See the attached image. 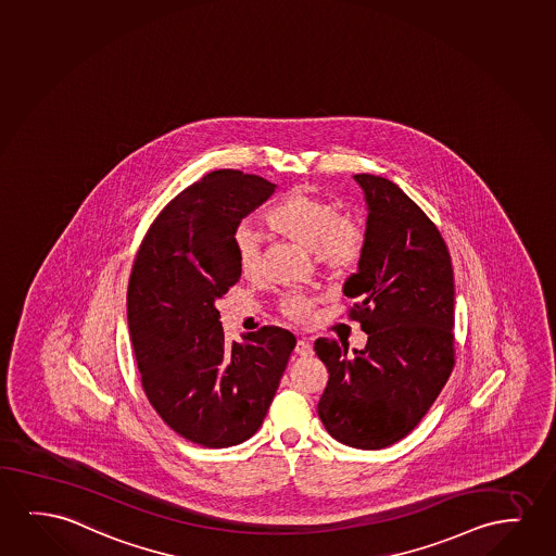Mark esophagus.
Instances as JSON below:
<instances>
[{
  "mask_svg": "<svg viewBox=\"0 0 556 556\" xmlns=\"http://www.w3.org/2000/svg\"><path fill=\"white\" fill-rule=\"evenodd\" d=\"M294 352H296L299 355H302V357H306V355H309L312 352H314V348H312V344H309L306 339H300L299 342H296Z\"/></svg>",
  "mask_w": 556,
  "mask_h": 556,
  "instance_id": "esophagus-1",
  "label": "esophagus"
}]
</instances>
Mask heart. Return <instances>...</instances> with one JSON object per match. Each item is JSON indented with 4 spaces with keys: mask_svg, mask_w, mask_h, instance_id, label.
Segmentation results:
<instances>
[{
    "mask_svg": "<svg viewBox=\"0 0 556 556\" xmlns=\"http://www.w3.org/2000/svg\"><path fill=\"white\" fill-rule=\"evenodd\" d=\"M267 224L292 241L314 250L317 262L332 274L350 271L365 252V233L354 219L340 216L332 202L294 189L267 212ZM235 256L244 275H256L262 266V239L254 227H237L233 233ZM282 312L294 321L306 319L309 302L292 294L282 302Z\"/></svg>",
    "mask_w": 556,
    "mask_h": 556,
    "instance_id": "1",
    "label": "heart"
}]
</instances>
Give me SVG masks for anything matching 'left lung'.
Returning <instances> with one entry per match:
<instances>
[{
    "mask_svg": "<svg viewBox=\"0 0 556 556\" xmlns=\"http://www.w3.org/2000/svg\"><path fill=\"white\" fill-rule=\"evenodd\" d=\"M367 201L365 252L344 285L348 315L369 334L348 354L315 340L329 370L317 403L334 440L382 450L419 425L455 365V285L450 250L434 222L387 177L357 174Z\"/></svg>",
    "mask_w": 556,
    "mask_h": 556,
    "instance_id": "left-lung-1",
    "label": "left lung"
}]
</instances>
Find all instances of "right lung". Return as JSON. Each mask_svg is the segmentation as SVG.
I'll use <instances>...</instances> for the list:
<instances>
[{
	"instance_id": "obj_1",
	"label": "right lung",
	"mask_w": 556,
	"mask_h": 556,
	"mask_svg": "<svg viewBox=\"0 0 556 556\" xmlns=\"http://www.w3.org/2000/svg\"><path fill=\"white\" fill-rule=\"evenodd\" d=\"M275 187L239 169L210 172L162 208L129 275V339L147 400L202 447L256 434L296 346L274 325L227 342L216 307L241 279L235 229Z\"/></svg>"
}]
</instances>
